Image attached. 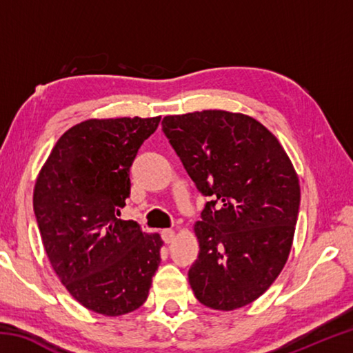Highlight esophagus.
Listing matches in <instances>:
<instances>
[{
  "mask_svg": "<svg viewBox=\"0 0 353 353\" xmlns=\"http://www.w3.org/2000/svg\"><path fill=\"white\" fill-rule=\"evenodd\" d=\"M174 236H176V232L172 229L162 230V238H163L165 243H171L172 240H174Z\"/></svg>",
  "mask_w": 353,
  "mask_h": 353,
  "instance_id": "esophagus-1",
  "label": "esophagus"
}]
</instances>
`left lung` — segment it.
<instances>
[{
	"mask_svg": "<svg viewBox=\"0 0 353 353\" xmlns=\"http://www.w3.org/2000/svg\"><path fill=\"white\" fill-rule=\"evenodd\" d=\"M162 130L208 201L194 224L199 255L188 271L196 299L241 308L283 270L294 236L301 187L291 160L261 123L243 113L170 115Z\"/></svg>",
	"mask_w": 353,
	"mask_h": 353,
	"instance_id": "1",
	"label": "left lung"
}]
</instances>
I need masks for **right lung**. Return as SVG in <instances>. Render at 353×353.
<instances>
[{
	"label": "right lung",
	"mask_w": 353,
	"mask_h": 353,
	"mask_svg": "<svg viewBox=\"0 0 353 353\" xmlns=\"http://www.w3.org/2000/svg\"><path fill=\"white\" fill-rule=\"evenodd\" d=\"M159 123L160 117H135L76 124L35 182L34 213L52 270L94 313L141 307L160 265V235L118 218L130 194V166Z\"/></svg>",
	"instance_id": "1"
}]
</instances>
